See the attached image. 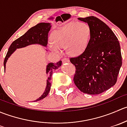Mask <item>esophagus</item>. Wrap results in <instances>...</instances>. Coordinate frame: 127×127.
Here are the masks:
<instances>
[{"label":"esophagus","mask_w":127,"mask_h":127,"mask_svg":"<svg viewBox=\"0 0 127 127\" xmlns=\"http://www.w3.org/2000/svg\"><path fill=\"white\" fill-rule=\"evenodd\" d=\"M69 60L68 58H64L62 60V62L63 63H69Z\"/></svg>","instance_id":"obj_1"}]
</instances>
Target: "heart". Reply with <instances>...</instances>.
Wrapping results in <instances>:
<instances>
[{
	"instance_id": "obj_1",
	"label": "heart",
	"mask_w": 127,
	"mask_h": 127,
	"mask_svg": "<svg viewBox=\"0 0 127 127\" xmlns=\"http://www.w3.org/2000/svg\"><path fill=\"white\" fill-rule=\"evenodd\" d=\"M90 37V28L84 22H69L51 34L50 50L61 53L60 47H66V52L71 56H79L86 49Z\"/></svg>"
}]
</instances>
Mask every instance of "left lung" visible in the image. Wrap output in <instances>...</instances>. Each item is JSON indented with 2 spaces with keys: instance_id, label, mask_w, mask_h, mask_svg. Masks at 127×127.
I'll use <instances>...</instances> for the list:
<instances>
[{
  "instance_id": "8db88e82",
  "label": "left lung",
  "mask_w": 127,
  "mask_h": 127,
  "mask_svg": "<svg viewBox=\"0 0 127 127\" xmlns=\"http://www.w3.org/2000/svg\"><path fill=\"white\" fill-rule=\"evenodd\" d=\"M90 28V39L82 54L71 58L75 66L74 82L82 92L98 95L116 84L121 67V50L111 28L95 16L79 18Z\"/></svg>"
}]
</instances>
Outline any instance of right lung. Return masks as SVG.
Returning <instances> with one entry per match:
<instances>
[{
  "label": "right lung",
  "mask_w": 127,
  "mask_h": 127,
  "mask_svg": "<svg viewBox=\"0 0 127 127\" xmlns=\"http://www.w3.org/2000/svg\"><path fill=\"white\" fill-rule=\"evenodd\" d=\"M51 27H52V24L50 23H40L35 25V26L30 28L24 35L13 42L9 47L8 51L4 60L3 65H4L5 71L6 63L7 60L18 48H24L27 46L33 44H39L43 47H47L48 43V34L50 30ZM61 64H62V61H60L56 63H50L47 65L46 74L48 75V78L47 80L46 88L41 96H40L34 101L41 100L48 95L50 91L51 85H52L51 80H52L53 72L55 70L58 69V68L60 67Z\"/></svg>",
  "instance_id": "add662e5"
}]
</instances>
